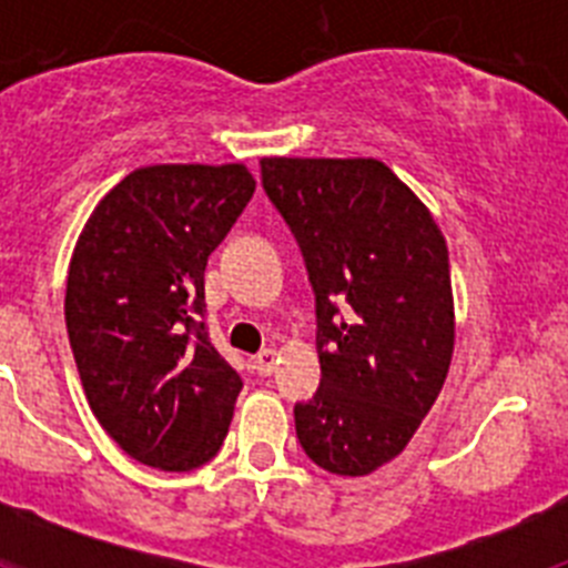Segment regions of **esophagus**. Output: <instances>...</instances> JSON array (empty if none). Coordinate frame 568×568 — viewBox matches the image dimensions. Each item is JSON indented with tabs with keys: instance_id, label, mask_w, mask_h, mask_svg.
I'll return each mask as SVG.
<instances>
[{
	"instance_id": "34e87169",
	"label": "esophagus",
	"mask_w": 568,
	"mask_h": 568,
	"mask_svg": "<svg viewBox=\"0 0 568 568\" xmlns=\"http://www.w3.org/2000/svg\"><path fill=\"white\" fill-rule=\"evenodd\" d=\"M275 364H278V358H275L273 349H261V353L253 358V369L258 375H270L275 369Z\"/></svg>"
}]
</instances>
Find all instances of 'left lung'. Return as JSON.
I'll use <instances>...</instances> for the list:
<instances>
[{"instance_id":"left-lung-1","label":"left lung","mask_w":568,"mask_h":568,"mask_svg":"<svg viewBox=\"0 0 568 568\" xmlns=\"http://www.w3.org/2000/svg\"><path fill=\"white\" fill-rule=\"evenodd\" d=\"M261 184L315 293L321 384L295 404V435L321 469L369 475L404 453L449 373L446 241L378 159H261Z\"/></svg>"}]
</instances>
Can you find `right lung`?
Wrapping results in <instances>:
<instances>
[{"instance_id":"right-lung-1","label":"right lung","mask_w":568,"mask_h":568,"mask_svg":"<svg viewBox=\"0 0 568 568\" xmlns=\"http://www.w3.org/2000/svg\"><path fill=\"white\" fill-rule=\"evenodd\" d=\"M255 179L244 164H153L84 224L64 321L84 395L139 464L190 471L227 438L241 378L204 327V267Z\"/></svg>"}]
</instances>
